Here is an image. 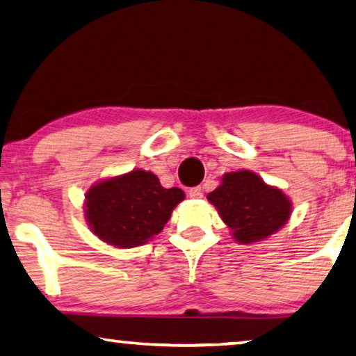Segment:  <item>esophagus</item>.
Here are the masks:
<instances>
[{
    "label": "esophagus",
    "mask_w": 356,
    "mask_h": 356,
    "mask_svg": "<svg viewBox=\"0 0 356 356\" xmlns=\"http://www.w3.org/2000/svg\"><path fill=\"white\" fill-rule=\"evenodd\" d=\"M188 195H190V198H201V196H203V188L200 187H192L188 190Z\"/></svg>",
    "instance_id": "34e87169"
}]
</instances>
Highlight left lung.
Segmentation results:
<instances>
[{
    "instance_id": "obj_1",
    "label": "left lung",
    "mask_w": 356,
    "mask_h": 356,
    "mask_svg": "<svg viewBox=\"0 0 356 356\" xmlns=\"http://www.w3.org/2000/svg\"><path fill=\"white\" fill-rule=\"evenodd\" d=\"M236 241L256 243L280 230L291 214L283 192L268 187L251 171L229 172L222 185L208 195Z\"/></svg>"
}]
</instances>
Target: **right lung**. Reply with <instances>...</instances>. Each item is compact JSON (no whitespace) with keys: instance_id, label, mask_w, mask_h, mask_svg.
Listing matches in <instances>:
<instances>
[{"instance_id":"1","label":"right lung","mask_w":356,"mask_h":356,"mask_svg":"<svg viewBox=\"0 0 356 356\" xmlns=\"http://www.w3.org/2000/svg\"><path fill=\"white\" fill-rule=\"evenodd\" d=\"M184 196L177 187H161L155 174L136 169L89 190L86 220L108 245L140 246L163 230Z\"/></svg>"}]
</instances>
